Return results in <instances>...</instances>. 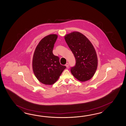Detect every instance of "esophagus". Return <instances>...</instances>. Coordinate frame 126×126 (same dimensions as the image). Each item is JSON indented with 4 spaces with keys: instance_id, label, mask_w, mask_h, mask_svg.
I'll list each match as a JSON object with an SVG mask.
<instances>
[{
    "instance_id": "esophagus-1",
    "label": "esophagus",
    "mask_w": 126,
    "mask_h": 126,
    "mask_svg": "<svg viewBox=\"0 0 126 126\" xmlns=\"http://www.w3.org/2000/svg\"><path fill=\"white\" fill-rule=\"evenodd\" d=\"M65 66H66L67 68H68V67H69V64H68V63H66V64H65Z\"/></svg>"
}]
</instances>
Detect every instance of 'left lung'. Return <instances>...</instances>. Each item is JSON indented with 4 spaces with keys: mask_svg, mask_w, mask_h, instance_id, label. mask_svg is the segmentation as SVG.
<instances>
[{
    "mask_svg": "<svg viewBox=\"0 0 126 126\" xmlns=\"http://www.w3.org/2000/svg\"><path fill=\"white\" fill-rule=\"evenodd\" d=\"M64 39L76 59V65L71 67V73L81 82L89 80L94 75L98 66L97 56L92 44L78 32L66 34Z\"/></svg>",
    "mask_w": 126,
    "mask_h": 126,
    "instance_id": "1",
    "label": "left lung"
}]
</instances>
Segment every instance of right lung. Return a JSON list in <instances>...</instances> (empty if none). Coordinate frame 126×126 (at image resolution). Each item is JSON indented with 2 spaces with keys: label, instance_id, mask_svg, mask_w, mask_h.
I'll return each mask as SVG.
<instances>
[{
  "label": "right lung",
  "instance_id": "add662e5",
  "mask_svg": "<svg viewBox=\"0 0 126 126\" xmlns=\"http://www.w3.org/2000/svg\"><path fill=\"white\" fill-rule=\"evenodd\" d=\"M58 36L50 34L42 38L36 46L32 59V69L36 78L42 83L52 85L66 68L60 63L59 57L52 52Z\"/></svg>",
  "mask_w": 126,
  "mask_h": 126
}]
</instances>
